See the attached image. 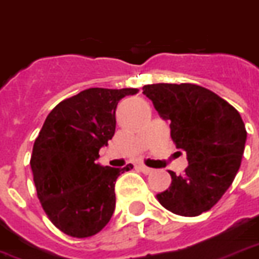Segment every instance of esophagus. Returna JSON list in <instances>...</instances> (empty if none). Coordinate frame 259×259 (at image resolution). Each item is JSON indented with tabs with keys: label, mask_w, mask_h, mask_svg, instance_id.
<instances>
[{
	"label": "esophagus",
	"mask_w": 259,
	"mask_h": 259,
	"mask_svg": "<svg viewBox=\"0 0 259 259\" xmlns=\"http://www.w3.org/2000/svg\"><path fill=\"white\" fill-rule=\"evenodd\" d=\"M137 168H139L140 171H143L144 174H151L152 171H154V168H151V167H147L145 164H139L137 166Z\"/></svg>",
	"instance_id": "34e87169"
}]
</instances>
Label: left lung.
<instances>
[{
  "mask_svg": "<svg viewBox=\"0 0 259 259\" xmlns=\"http://www.w3.org/2000/svg\"><path fill=\"white\" fill-rule=\"evenodd\" d=\"M155 110L170 120L176 147L187 152L183 174L168 171L171 184L156 195L168 211L196 217L227 192L239 171L247 132L235 107L193 83H154L143 88Z\"/></svg>",
  "mask_w": 259,
  "mask_h": 259,
  "instance_id": "1",
  "label": "left lung"
}]
</instances>
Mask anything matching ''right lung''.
<instances>
[{"mask_svg":"<svg viewBox=\"0 0 259 259\" xmlns=\"http://www.w3.org/2000/svg\"><path fill=\"white\" fill-rule=\"evenodd\" d=\"M137 92L82 91L49 112L35 139L30 164L38 199L52 224L68 236H93L114 214L115 181L133 166H100L96 159L114 136L119 100Z\"/></svg>","mask_w":259,"mask_h":259,"instance_id":"obj_1","label":"right lung"}]
</instances>
